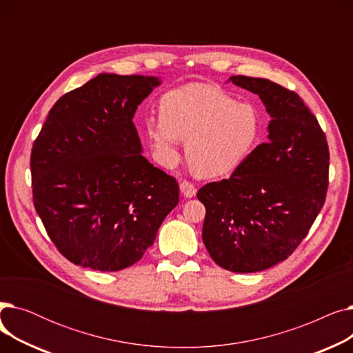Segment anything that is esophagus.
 <instances>
[{
    "instance_id": "obj_1",
    "label": "esophagus",
    "mask_w": 353,
    "mask_h": 353,
    "mask_svg": "<svg viewBox=\"0 0 353 353\" xmlns=\"http://www.w3.org/2000/svg\"><path fill=\"white\" fill-rule=\"evenodd\" d=\"M180 192L186 196V197H194L196 196V189H194V184L188 181V180H183L180 183Z\"/></svg>"
}]
</instances>
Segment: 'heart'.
<instances>
[{"mask_svg": "<svg viewBox=\"0 0 353 353\" xmlns=\"http://www.w3.org/2000/svg\"><path fill=\"white\" fill-rule=\"evenodd\" d=\"M161 120L145 121L161 161L179 159V140H188L192 169L203 177L225 176L242 165L256 148L262 133L259 111L237 103L228 92L201 84H188L161 97Z\"/></svg>", "mask_w": 353, "mask_h": 353, "instance_id": "1", "label": "heart"}]
</instances>
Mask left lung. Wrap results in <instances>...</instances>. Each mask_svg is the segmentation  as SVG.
Segmentation results:
<instances>
[{
    "instance_id": "left-lung-1",
    "label": "left lung",
    "mask_w": 353,
    "mask_h": 353,
    "mask_svg": "<svg viewBox=\"0 0 353 353\" xmlns=\"http://www.w3.org/2000/svg\"><path fill=\"white\" fill-rule=\"evenodd\" d=\"M261 97L272 120L259 144L229 179L197 192L206 208L203 243L226 270L253 273L288 259L323 208L329 148L303 100L266 79L232 76Z\"/></svg>"
}]
</instances>
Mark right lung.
I'll return each instance as SVG.
<instances>
[{
  "label": "right lung",
  "instance_id": "1",
  "mask_svg": "<svg viewBox=\"0 0 353 353\" xmlns=\"http://www.w3.org/2000/svg\"><path fill=\"white\" fill-rule=\"evenodd\" d=\"M160 83L99 74L52 105L32 144L34 208L74 265L100 272L134 265L177 206L176 179L141 154L133 123Z\"/></svg>",
  "mask_w": 353,
  "mask_h": 353
}]
</instances>
